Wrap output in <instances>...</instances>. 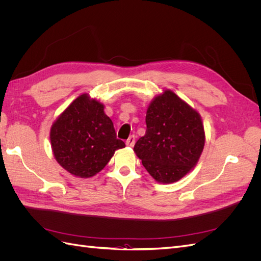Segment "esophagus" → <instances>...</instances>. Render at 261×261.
I'll return each instance as SVG.
<instances>
[{
    "label": "esophagus",
    "instance_id": "1",
    "mask_svg": "<svg viewBox=\"0 0 261 261\" xmlns=\"http://www.w3.org/2000/svg\"><path fill=\"white\" fill-rule=\"evenodd\" d=\"M126 145L129 146V147H133L134 145H135V136H134V135L129 136V138L126 140Z\"/></svg>",
    "mask_w": 261,
    "mask_h": 261
}]
</instances>
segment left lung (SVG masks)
<instances>
[{
  "label": "left lung",
  "instance_id": "8db88e82",
  "mask_svg": "<svg viewBox=\"0 0 261 261\" xmlns=\"http://www.w3.org/2000/svg\"><path fill=\"white\" fill-rule=\"evenodd\" d=\"M147 129L134 147L145 169L156 181L174 183L198 162L204 146L199 113L171 90L149 105Z\"/></svg>",
  "mask_w": 261,
  "mask_h": 261
}]
</instances>
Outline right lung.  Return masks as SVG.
<instances>
[{"label": "right lung", "instance_id": "obj_1", "mask_svg": "<svg viewBox=\"0 0 261 261\" xmlns=\"http://www.w3.org/2000/svg\"><path fill=\"white\" fill-rule=\"evenodd\" d=\"M55 159L63 169L78 177H91L103 169L115 150L125 147L116 138L105 106L88 94L75 99L50 132Z\"/></svg>", "mask_w": 261, "mask_h": 261}]
</instances>
